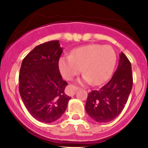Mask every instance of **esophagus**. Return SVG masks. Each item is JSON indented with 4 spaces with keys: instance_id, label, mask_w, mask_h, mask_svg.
<instances>
[{
    "instance_id": "esophagus-1",
    "label": "esophagus",
    "mask_w": 148,
    "mask_h": 148,
    "mask_svg": "<svg viewBox=\"0 0 148 148\" xmlns=\"http://www.w3.org/2000/svg\"><path fill=\"white\" fill-rule=\"evenodd\" d=\"M79 88L74 86H68V95L69 96H74L75 95L76 91L78 90Z\"/></svg>"
}]
</instances>
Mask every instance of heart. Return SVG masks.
Wrapping results in <instances>:
<instances>
[{"label": "heart", "mask_w": 148, "mask_h": 148, "mask_svg": "<svg viewBox=\"0 0 148 148\" xmlns=\"http://www.w3.org/2000/svg\"><path fill=\"white\" fill-rule=\"evenodd\" d=\"M117 62V55L112 46L92 44L74 49L70 56L59 58L58 66L62 77L70 80L84 73L80 83L99 85L109 79Z\"/></svg>", "instance_id": "heart-1"}]
</instances>
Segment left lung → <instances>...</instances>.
I'll use <instances>...</instances> for the list:
<instances>
[{
    "mask_svg": "<svg viewBox=\"0 0 148 148\" xmlns=\"http://www.w3.org/2000/svg\"><path fill=\"white\" fill-rule=\"evenodd\" d=\"M132 66L121 52L119 64L111 79L100 90L89 93L85 110L91 118L98 122H108L122 112L132 87Z\"/></svg>",
    "mask_w": 148,
    "mask_h": 148,
    "instance_id": "left-lung-1",
    "label": "left lung"
}]
</instances>
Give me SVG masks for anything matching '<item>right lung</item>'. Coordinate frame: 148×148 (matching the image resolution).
<instances>
[{
  "instance_id": "obj_1",
  "label": "right lung",
  "mask_w": 148,
  "mask_h": 148,
  "mask_svg": "<svg viewBox=\"0 0 148 148\" xmlns=\"http://www.w3.org/2000/svg\"><path fill=\"white\" fill-rule=\"evenodd\" d=\"M63 52L59 41L36 46L23 59L19 73V92L28 112L39 122L60 118L71 97L64 93L58 62Z\"/></svg>"
}]
</instances>
